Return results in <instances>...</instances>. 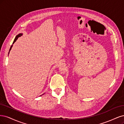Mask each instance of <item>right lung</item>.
<instances>
[{
	"label": "right lung",
	"mask_w": 124,
	"mask_h": 124,
	"mask_svg": "<svg viewBox=\"0 0 124 124\" xmlns=\"http://www.w3.org/2000/svg\"><path fill=\"white\" fill-rule=\"evenodd\" d=\"M22 35H23L22 33H19V34H18V35H17L16 36V37H15V39H14V41H13V44L16 42V41L17 40V39H18V38L19 37H21V36H22ZM12 46H13V45H12V46H11L9 51L11 50V48H12ZM9 52H10V51H9Z\"/></svg>",
	"instance_id": "obj_1"
}]
</instances>
